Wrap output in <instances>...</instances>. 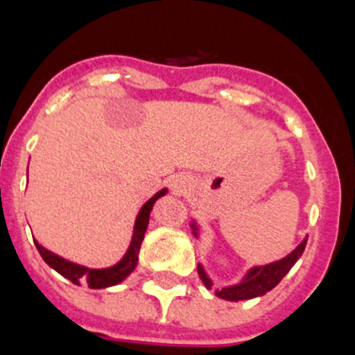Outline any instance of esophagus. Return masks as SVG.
Here are the masks:
<instances>
[{
    "mask_svg": "<svg viewBox=\"0 0 355 355\" xmlns=\"http://www.w3.org/2000/svg\"><path fill=\"white\" fill-rule=\"evenodd\" d=\"M191 185H192V178L184 177V175H178V177L173 180V184H171V187H173V191L177 192V194H184V192H187L189 189H191Z\"/></svg>",
    "mask_w": 355,
    "mask_h": 355,
    "instance_id": "esophagus-1",
    "label": "esophagus"
}]
</instances>
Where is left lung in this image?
<instances>
[{
  "mask_svg": "<svg viewBox=\"0 0 355 355\" xmlns=\"http://www.w3.org/2000/svg\"><path fill=\"white\" fill-rule=\"evenodd\" d=\"M304 247H306V241L302 244H299L295 250L292 254H288L287 257H284L282 261H277V263H271L268 266H261V268H254L249 275L244 278V282L239 285H234V287H225V288H216L214 293H216L220 299L225 300H245V299H252V297H259L264 295L266 292H270L271 288L277 287L278 284L282 282V278L288 273L290 268L295 264V261L302 256ZM198 273L202 280L204 287L211 288L213 284H211L209 278L206 277L204 273L202 266H198Z\"/></svg>",
  "mask_w": 355,
  "mask_h": 355,
  "instance_id": "8db88e82",
  "label": "left lung"
}]
</instances>
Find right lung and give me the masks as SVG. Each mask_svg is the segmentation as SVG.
<instances>
[{
	"instance_id": "add662e5",
	"label": "right lung",
	"mask_w": 355,
	"mask_h": 355,
	"mask_svg": "<svg viewBox=\"0 0 355 355\" xmlns=\"http://www.w3.org/2000/svg\"><path fill=\"white\" fill-rule=\"evenodd\" d=\"M164 194H166V189H163V191H159L157 194L153 196V198L141 207V211H139L137 214V220H135L134 237H132L130 247H128L123 259H121L118 264H114V266L105 268V270H89V268L78 266V264L70 263V261H65L63 257L49 252V250L44 249L42 245L35 244V247H37L42 259H44L53 270L58 271L62 277H65L67 280H70L71 284L78 285L80 282H84V284L89 285V288H105V287H111V285L120 284V282L123 280L125 277H128V275L134 271V268L137 266L139 250H141V244L142 241H144L146 228H148V223H149V213H151L153 209V204H155L156 200Z\"/></svg>"
}]
</instances>
